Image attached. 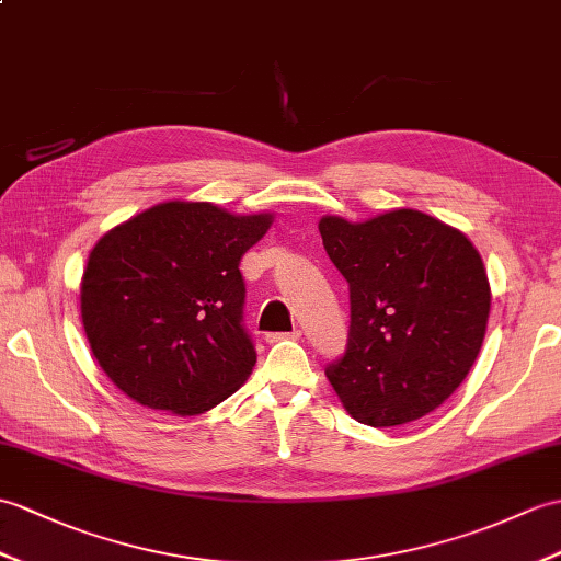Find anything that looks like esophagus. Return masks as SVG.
Here are the masks:
<instances>
[{
    "label": "esophagus",
    "instance_id": "obj_1",
    "mask_svg": "<svg viewBox=\"0 0 561 561\" xmlns=\"http://www.w3.org/2000/svg\"><path fill=\"white\" fill-rule=\"evenodd\" d=\"M265 340L270 342V344H275V342H284V340H301V330H291V332H270Z\"/></svg>",
    "mask_w": 561,
    "mask_h": 561
}]
</instances>
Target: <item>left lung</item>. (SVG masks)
I'll use <instances>...</instances> for the list:
<instances>
[{"instance_id": "obj_1", "label": "left lung", "mask_w": 561, "mask_h": 561, "mask_svg": "<svg viewBox=\"0 0 561 561\" xmlns=\"http://www.w3.org/2000/svg\"><path fill=\"white\" fill-rule=\"evenodd\" d=\"M320 237L348 282L346 354L324 370L358 423L423 419L473 368L490 318L483 257L463 231L419 210L366 221L324 215Z\"/></svg>"}]
</instances>
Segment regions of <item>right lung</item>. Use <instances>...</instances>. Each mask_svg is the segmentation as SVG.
Here are the masks:
<instances>
[{
    "mask_svg": "<svg viewBox=\"0 0 561 561\" xmlns=\"http://www.w3.org/2000/svg\"><path fill=\"white\" fill-rule=\"evenodd\" d=\"M272 213L169 201L110 229L88 255L81 318L104 375L140 407L198 415L249 380L239 263Z\"/></svg>",
    "mask_w": 561,
    "mask_h": 561,
    "instance_id": "right-lung-1",
    "label": "right lung"
}]
</instances>
